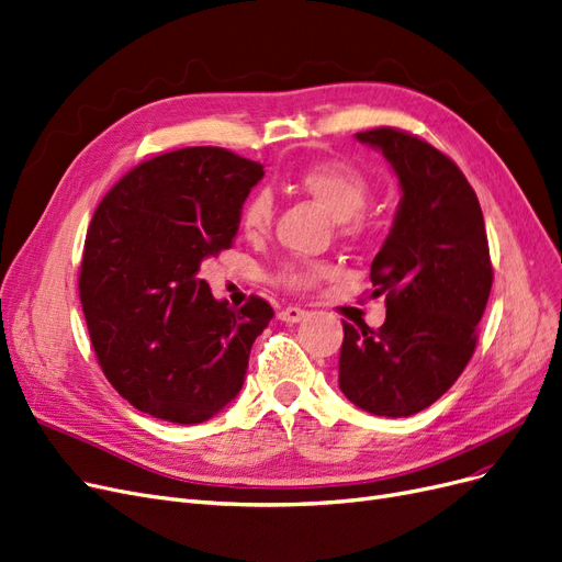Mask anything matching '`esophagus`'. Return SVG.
<instances>
[{
  "instance_id": "1",
  "label": "esophagus",
  "mask_w": 562,
  "mask_h": 562,
  "mask_svg": "<svg viewBox=\"0 0 562 562\" xmlns=\"http://www.w3.org/2000/svg\"><path fill=\"white\" fill-rule=\"evenodd\" d=\"M305 310L303 307H294V305H289V307H284L282 313H280V319L282 322H286V324H296V322H301V319H305Z\"/></svg>"
}]
</instances>
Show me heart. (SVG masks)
Masks as SVG:
<instances>
[{
	"instance_id": "1",
	"label": "heart",
	"mask_w": 562,
	"mask_h": 562,
	"mask_svg": "<svg viewBox=\"0 0 562 562\" xmlns=\"http://www.w3.org/2000/svg\"><path fill=\"white\" fill-rule=\"evenodd\" d=\"M294 184L307 196L322 203L338 220L340 234L347 238H363L370 232L366 203L370 199L368 178L342 161H315L305 166ZM273 222V196L266 190L255 192L240 207V232L249 240H259L268 234ZM330 273L326 261H294L280 270V284L294 292L317 286Z\"/></svg>"
}]
</instances>
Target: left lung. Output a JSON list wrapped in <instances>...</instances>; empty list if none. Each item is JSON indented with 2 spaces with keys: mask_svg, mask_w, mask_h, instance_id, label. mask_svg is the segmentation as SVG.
<instances>
[{
  "mask_svg": "<svg viewBox=\"0 0 562 562\" xmlns=\"http://www.w3.org/2000/svg\"><path fill=\"white\" fill-rule=\"evenodd\" d=\"M401 180L391 232L370 266L386 319L342 324L338 384L378 417H412L459 380L476 347L493 284L484 215L463 171L419 136L393 127L359 132Z\"/></svg>",
  "mask_w": 562,
  "mask_h": 562,
  "instance_id": "left-lung-1",
  "label": "left lung"
}]
</instances>
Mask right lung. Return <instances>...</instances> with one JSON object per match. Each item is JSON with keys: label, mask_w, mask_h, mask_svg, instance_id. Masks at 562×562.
<instances>
[{"label": "right lung", "mask_w": 562, "mask_h": 562, "mask_svg": "<svg viewBox=\"0 0 562 562\" xmlns=\"http://www.w3.org/2000/svg\"><path fill=\"white\" fill-rule=\"evenodd\" d=\"M263 166L224 148L138 164L101 199L80 263V303L103 375L155 419L201 424L243 389L273 307L217 301L201 263L228 249Z\"/></svg>", "instance_id": "right-lung-1"}]
</instances>
